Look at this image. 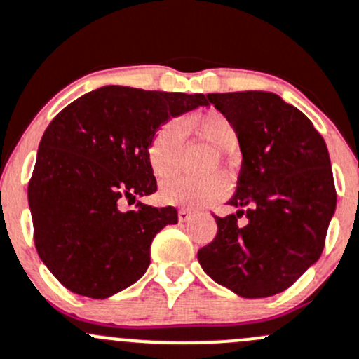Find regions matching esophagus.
<instances>
[{
  "label": "esophagus",
  "mask_w": 359,
  "mask_h": 359,
  "mask_svg": "<svg viewBox=\"0 0 359 359\" xmlns=\"http://www.w3.org/2000/svg\"><path fill=\"white\" fill-rule=\"evenodd\" d=\"M191 211H187V210H179V220L180 222H189L191 220Z\"/></svg>",
  "instance_id": "34e87169"
}]
</instances>
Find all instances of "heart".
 <instances>
[{
  "instance_id": "b5f03b06",
  "label": "heart",
  "mask_w": 359,
  "mask_h": 359,
  "mask_svg": "<svg viewBox=\"0 0 359 359\" xmlns=\"http://www.w3.org/2000/svg\"><path fill=\"white\" fill-rule=\"evenodd\" d=\"M186 126L220 151H232L237 146V132L227 115L218 110H208L189 115ZM184 129L179 120L172 118L161 123L151 135L146 158L148 165L156 179H167L177 170L182 149ZM229 192V182L222 175H208L203 179H177L163 182L160 189L161 201L180 208L199 210L213 205L225 198Z\"/></svg>"
}]
</instances>
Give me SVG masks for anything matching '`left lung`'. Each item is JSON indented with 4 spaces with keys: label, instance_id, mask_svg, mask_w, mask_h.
I'll return each mask as SVG.
<instances>
[{
    "label": "left lung",
    "instance_id": "obj_1",
    "mask_svg": "<svg viewBox=\"0 0 359 359\" xmlns=\"http://www.w3.org/2000/svg\"><path fill=\"white\" fill-rule=\"evenodd\" d=\"M239 139L237 191L215 217L218 230L198 251L199 265L217 284L243 297L282 292L322 255L337 203L327 144L311 120L265 90L211 93ZM244 214L247 224L238 218Z\"/></svg>",
    "mask_w": 359,
    "mask_h": 359
}]
</instances>
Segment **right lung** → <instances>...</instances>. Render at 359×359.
I'll use <instances>...</instances> for the list:
<instances>
[{"label":"right lung","instance_id":"obj_1","mask_svg":"<svg viewBox=\"0 0 359 359\" xmlns=\"http://www.w3.org/2000/svg\"><path fill=\"white\" fill-rule=\"evenodd\" d=\"M206 104L205 94L104 86L51 120L27 194L37 255L63 287L104 299L144 275L151 243L177 224V210L123 203L156 192L146 158L154 130Z\"/></svg>","mask_w":359,"mask_h":359}]
</instances>
